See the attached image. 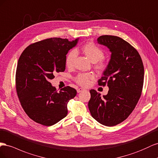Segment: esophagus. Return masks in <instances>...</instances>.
<instances>
[{
  "label": "esophagus",
  "mask_w": 158,
  "mask_h": 158,
  "mask_svg": "<svg viewBox=\"0 0 158 158\" xmlns=\"http://www.w3.org/2000/svg\"><path fill=\"white\" fill-rule=\"evenodd\" d=\"M84 89H82V88H78L77 89V93H81V92H82L83 91H84Z\"/></svg>",
  "instance_id": "1"
}]
</instances>
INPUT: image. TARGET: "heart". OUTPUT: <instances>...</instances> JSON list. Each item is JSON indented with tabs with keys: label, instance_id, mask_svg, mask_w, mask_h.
<instances>
[{
	"label": "heart",
	"instance_id": "heart-1",
	"mask_svg": "<svg viewBox=\"0 0 158 158\" xmlns=\"http://www.w3.org/2000/svg\"><path fill=\"white\" fill-rule=\"evenodd\" d=\"M81 50L92 62L95 63V68L101 71L105 69L106 67V63L103 60L105 57V53L102 49L93 42H88L82 46ZM77 56V52L75 49H71L65 56V65L71 68L73 66L75 60ZM94 79V75L89 73H81L77 75L75 77V82L81 86L86 87L89 85L91 80Z\"/></svg>",
	"mask_w": 158,
	"mask_h": 158
}]
</instances>
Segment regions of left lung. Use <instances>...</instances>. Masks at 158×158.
Wrapping results in <instances>:
<instances>
[{
	"mask_svg": "<svg viewBox=\"0 0 158 158\" xmlns=\"http://www.w3.org/2000/svg\"><path fill=\"white\" fill-rule=\"evenodd\" d=\"M111 52V58L100 86L107 85L108 94L103 98L95 90H90L89 109L93 118L107 127H113L127 119L140 98L144 68L142 58L132 45L120 37L104 35L97 38Z\"/></svg>",
	"mask_w": 158,
	"mask_h": 158,
	"instance_id": "obj_1",
	"label": "left lung"
}]
</instances>
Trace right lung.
I'll list each match as a JSON object with an SVG mask.
<instances>
[{"instance_id":"right-lung-1","label":"right lung","mask_w":158,"mask_h":158,"mask_svg":"<svg viewBox=\"0 0 158 158\" xmlns=\"http://www.w3.org/2000/svg\"><path fill=\"white\" fill-rule=\"evenodd\" d=\"M78 39L69 42L48 38L31 44L20 55L16 71V89L26 114L35 123L49 127L67 114V103L77 94L69 86L58 93L49 81L65 69V58Z\"/></svg>"}]
</instances>
